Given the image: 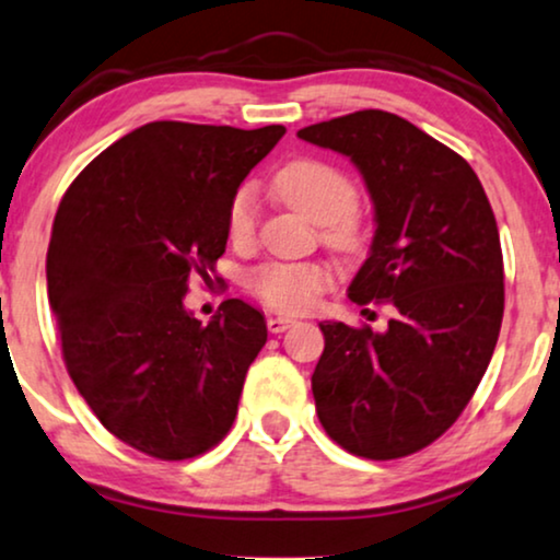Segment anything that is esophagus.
Listing matches in <instances>:
<instances>
[{
    "mask_svg": "<svg viewBox=\"0 0 560 560\" xmlns=\"http://www.w3.org/2000/svg\"><path fill=\"white\" fill-rule=\"evenodd\" d=\"M293 324H295V318H290V316H270V318H267V329H270L272 334H282L285 329H290Z\"/></svg>",
    "mask_w": 560,
    "mask_h": 560,
    "instance_id": "obj_1",
    "label": "esophagus"
}]
</instances>
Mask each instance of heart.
Returning <instances> with one entry per match:
<instances>
[{
	"mask_svg": "<svg viewBox=\"0 0 560 560\" xmlns=\"http://www.w3.org/2000/svg\"><path fill=\"white\" fill-rule=\"evenodd\" d=\"M280 198L322 223L324 242L334 249L352 252L362 242L358 187L342 170L322 159H293L275 177ZM259 223V202L254 185L244 183L231 195L226 208V234L234 246L252 244ZM329 288V275L318 265H265L254 272L252 290L259 301L285 314H301L316 306L318 295Z\"/></svg>",
	"mask_w": 560,
	"mask_h": 560,
	"instance_id": "obj_1",
	"label": "heart"
}]
</instances>
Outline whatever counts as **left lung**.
<instances>
[{
	"instance_id": "8db88e82",
	"label": "left lung",
	"mask_w": 560,
	"mask_h": 560,
	"mask_svg": "<svg viewBox=\"0 0 560 560\" xmlns=\"http://www.w3.org/2000/svg\"><path fill=\"white\" fill-rule=\"evenodd\" d=\"M298 138L360 170L375 236L350 298L396 308L386 331L318 324V422L352 455H411L453 427L491 362L504 316L497 218L466 159L394 113H350Z\"/></svg>"
}]
</instances>
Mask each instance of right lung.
I'll list each match as a JSON object with an SVG mask.
<instances>
[{
	"label": "right lung",
	"mask_w": 560,
	"mask_h": 560,
	"mask_svg": "<svg viewBox=\"0 0 560 560\" xmlns=\"http://www.w3.org/2000/svg\"><path fill=\"white\" fill-rule=\"evenodd\" d=\"M285 128L156 120L84 166L58 206L48 301L79 394L107 432L159 460L218 445L236 419L265 316L229 298L202 326L195 275L226 252V208Z\"/></svg>",
	"instance_id": "right-lung-1"
}]
</instances>
